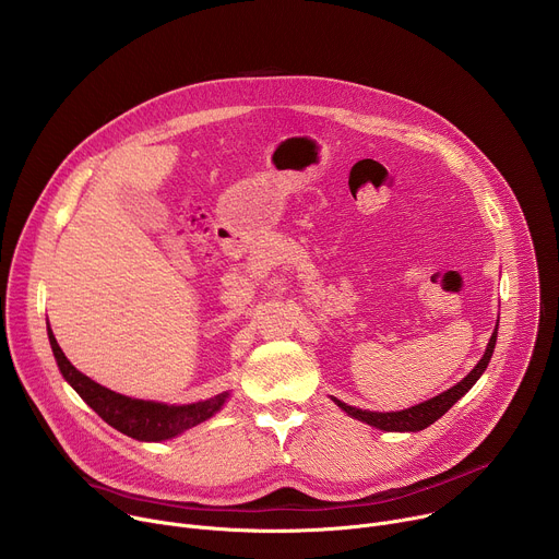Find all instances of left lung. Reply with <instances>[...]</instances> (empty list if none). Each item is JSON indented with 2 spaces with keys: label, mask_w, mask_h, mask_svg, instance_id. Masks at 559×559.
<instances>
[{
  "label": "left lung",
  "mask_w": 559,
  "mask_h": 559,
  "mask_svg": "<svg viewBox=\"0 0 559 559\" xmlns=\"http://www.w3.org/2000/svg\"><path fill=\"white\" fill-rule=\"evenodd\" d=\"M496 338H498V328H496V332H493V336H491V341L487 345V352H485L483 360L473 367V371L464 380H460L449 391H444V393L431 397V401H427L423 405H416L412 409L393 412V414H378V412H362V409L349 407V405L336 401V397H334V403H338V407L343 412H347L352 418H358V420H362V423H367V425H371L376 429H382V431H423L425 427H429L438 418H442L460 401V397L475 384V380L483 376V371L487 369V365H489V360L493 356Z\"/></svg>",
  "instance_id": "obj_1"
}]
</instances>
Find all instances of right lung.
Here are the masks:
<instances>
[{
	"instance_id": "obj_1",
	"label": "right lung",
	"mask_w": 559,
	"mask_h": 559,
	"mask_svg": "<svg viewBox=\"0 0 559 559\" xmlns=\"http://www.w3.org/2000/svg\"><path fill=\"white\" fill-rule=\"evenodd\" d=\"M48 338H50V347H52L55 360L59 365V371L70 382V386L79 395H82L86 405H91L110 427H115L117 431H121L134 440L158 442V440L175 438V436L183 433L186 429L197 427L199 423L214 416L223 407L225 397L229 395L225 391V393L210 397V401H205V403L183 405V407L132 401V397L115 393V391L102 386L99 382L91 380L82 371H76L70 365V360L63 356L50 328H48Z\"/></svg>"
}]
</instances>
